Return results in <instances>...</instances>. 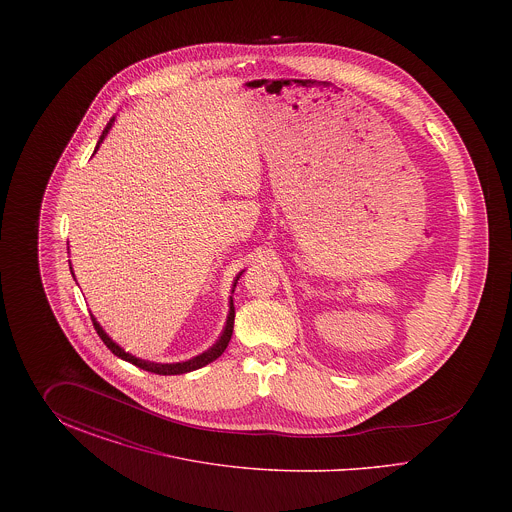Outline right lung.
<instances>
[{"label": "right lung", "instance_id": "obj_1", "mask_svg": "<svg viewBox=\"0 0 512 512\" xmlns=\"http://www.w3.org/2000/svg\"><path fill=\"white\" fill-rule=\"evenodd\" d=\"M113 122H115V117L111 119V121L107 122V126L103 128V132H101V136H99L98 149L99 144L103 142V138L107 136V132H109V128L113 126ZM240 276H242V272L236 276V280H234V288H236V284H238V280H240ZM234 292V290H232ZM234 317H236V313H234V301H232V297H230V311H228V318H226V326H224V330H222V334H220L219 340L217 343L211 347V349H207L205 353H201V355H197L194 359H190V361H186V363H172V365H159V363H149V361H142V359H136V357H132L130 353H126L124 349H121L115 341L111 340L105 332H103V328L99 326L98 320L92 317V322H94V328H96V332H98L99 338L103 340V343L117 355V357H121L124 361H128V363H132L134 366H138V368H144L147 372H155V374H163V376H172V374H184V372H192V370H197V368H201V366L209 365V363H213L215 359H219L220 355L224 353V349H226V345H228V341L232 338V330H234Z\"/></svg>", "mask_w": 512, "mask_h": 512}]
</instances>
